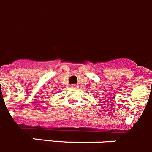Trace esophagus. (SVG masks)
<instances>
[{
    "instance_id": "obj_1",
    "label": "esophagus",
    "mask_w": 152,
    "mask_h": 152,
    "mask_svg": "<svg viewBox=\"0 0 152 152\" xmlns=\"http://www.w3.org/2000/svg\"><path fill=\"white\" fill-rule=\"evenodd\" d=\"M70 87L71 88H77L78 85H71Z\"/></svg>"
}]
</instances>
